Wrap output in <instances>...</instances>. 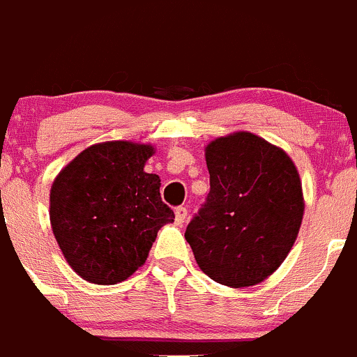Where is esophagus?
Here are the masks:
<instances>
[{
    "instance_id": "1",
    "label": "esophagus",
    "mask_w": 357,
    "mask_h": 357,
    "mask_svg": "<svg viewBox=\"0 0 357 357\" xmlns=\"http://www.w3.org/2000/svg\"><path fill=\"white\" fill-rule=\"evenodd\" d=\"M174 213H176V224H178V226H183L186 220V217H188V210H186L185 207H176Z\"/></svg>"
}]
</instances>
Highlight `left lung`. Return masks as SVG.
I'll list each match as a JSON object with an SVG mask.
<instances>
[{
  "instance_id": "obj_1",
  "label": "left lung",
  "mask_w": 357,
  "mask_h": 357,
  "mask_svg": "<svg viewBox=\"0 0 357 357\" xmlns=\"http://www.w3.org/2000/svg\"><path fill=\"white\" fill-rule=\"evenodd\" d=\"M207 200L185 232L198 267L229 287L260 284L280 267L298 238L301 179L282 149L248 131L205 147Z\"/></svg>"
}]
</instances>
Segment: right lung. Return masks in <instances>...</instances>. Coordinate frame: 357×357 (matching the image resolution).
I'll return each instance as SVG.
<instances>
[{
	"label": "right lung",
	"mask_w": 357,
	"mask_h": 357,
	"mask_svg": "<svg viewBox=\"0 0 357 357\" xmlns=\"http://www.w3.org/2000/svg\"><path fill=\"white\" fill-rule=\"evenodd\" d=\"M152 145L104 142L78 153L56 176L50 195L54 238L70 267L111 286L145 264L157 231L174 222L160 179L144 171Z\"/></svg>",
	"instance_id": "obj_1"
}]
</instances>
